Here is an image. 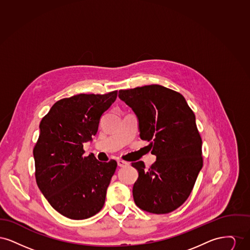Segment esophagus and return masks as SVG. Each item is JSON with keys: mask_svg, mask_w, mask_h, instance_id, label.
<instances>
[{"mask_svg": "<svg viewBox=\"0 0 250 250\" xmlns=\"http://www.w3.org/2000/svg\"><path fill=\"white\" fill-rule=\"evenodd\" d=\"M117 164L120 167H124L128 166V163L125 162V161H123V160H118L117 161Z\"/></svg>", "mask_w": 250, "mask_h": 250, "instance_id": "1", "label": "esophagus"}]
</instances>
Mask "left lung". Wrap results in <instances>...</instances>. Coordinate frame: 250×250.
<instances>
[{
	"label": "left lung",
	"mask_w": 250,
	"mask_h": 250,
	"mask_svg": "<svg viewBox=\"0 0 250 250\" xmlns=\"http://www.w3.org/2000/svg\"><path fill=\"white\" fill-rule=\"evenodd\" d=\"M118 96L136 114L140 137L156 155L149 169L143 161L131 164L139 172L134 202L151 214L170 213L189 197L202 167L195 114L183 95L157 84L120 90Z\"/></svg>",
	"instance_id": "obj_1"
}]
</instances>
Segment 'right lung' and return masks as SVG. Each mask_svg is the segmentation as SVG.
Returning a JSON list of instances; mask_svg holds the SVG:
<instances>
[{"mask_svg": "<svg viewBox=\"0 0 250 250\" xmlns=\"http://www.w3.org/2000/svg\"><path fill=\"white\" fill-rule=\"evenodd\" d=\"M116 97L117 91L61 99L39 125L34 148L36 184L52 208L70 219L89 218L104 206L117 163L83 156V143L92 142Z\"/></svg>", "mask_w": 250, "mask_h": 250, "instance_id": "1", "label": "right lung"}]
</instances>
